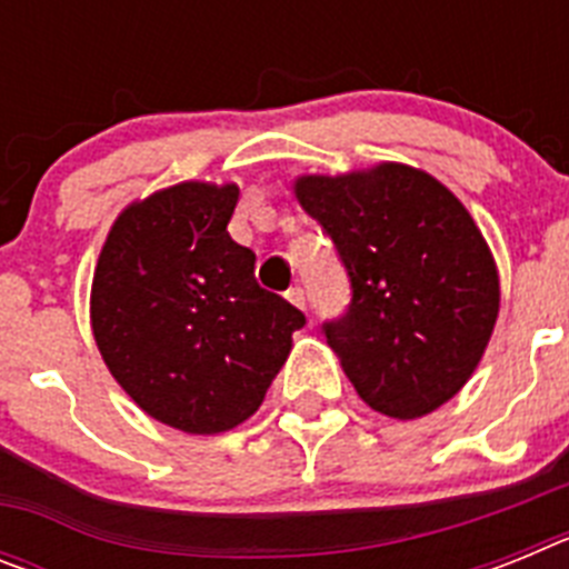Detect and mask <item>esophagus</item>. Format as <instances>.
Returning a JSON list of instances; mask_svg holds the SVG:
<instances>
[{"instance_id": "34e87169", "label": "esophagus", "mask_w": 569, "mask_h": 569, "mask_svg": "<svg viewBox=\"0 0 569 569\" xmlns=\"http://www.w3.org/2000/svg\"><path fill=\"white\" fill-rule=\"evenodd\" d=\"M284 296H288L290 305H296V308H299V310L308 308V299H305V290H301V288H290Z\"/></svg>"}]
</instances>
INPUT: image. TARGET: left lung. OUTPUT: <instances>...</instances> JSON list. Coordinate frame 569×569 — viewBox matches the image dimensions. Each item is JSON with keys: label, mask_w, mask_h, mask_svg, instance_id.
Here are the masks:
<instances>
[{"label": "left lung", "mask_w": 569, "mask_h": 569, "mask_svg": "<svg viewBox=\"0 0 569 569\" xmlns=\"http://www.w3.org/2000/svg\"><path fill=\"white\" fill-rule=\"evenodd\" d=\"M293 193L350 276V310L325 336L359 399L399 421L439 410L476 373L499 319V268L470 210L401 162L296 176Z\"/></svg>", "instance_id": "8db88e82"}]
</instances>
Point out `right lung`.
I'll return each instance as SVG.
<instances>
[{
	"label": "right lung",
	"mask_w": 569,
	"mask_h": 569,
	"mask_svg": "<svg viewBox=\"0 0 569 569\" xmlns=\"http://www.w3.org/2000/svg\"><path fill=\"white\" fill-rule=\"evenodd\" d=\"M236 202L239 184L196 179L136 199L110 224L90 284L110 376L150 419L190 436L248 421L305 325L230 239Z\"/></svg>",
	"instance_id": "1"
}]
</instances>
